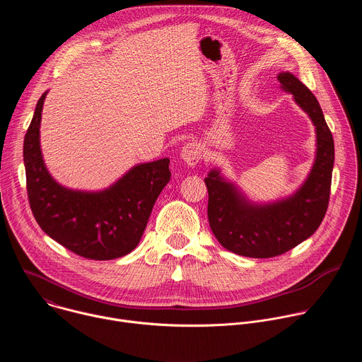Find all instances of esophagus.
<instances>
[{
    "label": "esophagus",
    "mask_w": 362,
    "mask_h": 362,
    "mask_svg": "<svg viewBox=\"0 0 362 362\" xmlns=\"http://www.w3.org/2000/svg\"><path fill=\"white\" fill-rule=\"evenodd\" d=\"M180 158H182V160L187 166H190V168L196 166L200 162V159H202L200 144H197V143H187V144H185L182 147V150H180Z\"/></svg>",
    "instance_id": "esophagus-1"
}]
</instances>
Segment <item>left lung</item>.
I'll return each mask as SVG.
<instances>
[{
	"instance_id": "8db88e82",
	"label": "left lung",
	"mask_w": 362,
	"mask_h": 362,
	"mask_svg": "<svg viewBox=\"0 0 362 362\" xmlns=\"http://www.w3.org/2000/svg\"><path fill=\"white\" fill-rule=\"evenodd\" d=\"M278 80L281 88L293 95L296 105L315 126V160L305 182L291 196L255 203L221 169H212L204 179L209 193L208 219L214 235L223 247L247 257H274L313 236L329 202L335 153L322 109L311 90L292 73L282 71Z\"/></svg>"
}]
</instances>
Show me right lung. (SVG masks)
<instances>
[{"label": "right lung", "instance_id": "right-lung-1", "mask_svg": "<svg viewBox=\"0 0 362 362\" xmlns=\"http://www.w3.org/2000/svg\"><path fill=\"white\" fill-rule=\"evenodd\" d=\"M47 93L37 103L23 148L33 215L51 239L78 256L94 261L124 256L139 245L153 204L170 180V160L139 163L112 186L97 192L60 185L45 168L40 146Z\"/></svg>", "mask_w": 362, "mask_h": 362}]
</instances>
